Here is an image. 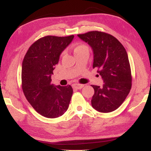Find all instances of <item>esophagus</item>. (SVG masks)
Here are the masks:
<instances>
[{
  "mask_svg": "<svg viewBox=\"0 0 151 151\" xmlns=\"http://www.w3.org/2000/svg\"><path fill=\"white\" fill-rule=\"evenodd\" d=\"M73 86V88L74 89H80L81 88H83L84 87V85H83V84H73L72 85Z\"/></svg>",
  "mask_w": 151,
  "mask_h": 151,
  "instance_id": "esophagus-1",
  "label": "esophagus"
}]
</instances>
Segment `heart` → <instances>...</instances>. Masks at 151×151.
<instances>
[{
	"label": "heart",
	"instance_id": "obj_1",
	"mask_svg": "<svg viewBox=\"0 0 151 151\" xmlns=\"http://www.w3.org/2000/svg\"><path fill=\"white\" fill-rule=\"evenodd\" d=\"M85 49H88V47H87L86 45L78 44V45H77V46H76L75 47H74V49H73L74 54H76V53H77L78 52L81 51V50H85Z\"/></svg>",
	"mask_w": 151,
	"mask_h": 151
}]
</instances>
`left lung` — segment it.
Instances as JSON below:
<instances>
[{
    "label": "left lung",
    "mask_w": 151,
    "mask_h": 151,
    "mask_svg": "<svg viewBox=\"0 0 151 151\" xmlns=\"http://www.w3.org/2000/svg\"><path fill=\"white\" fill-rule=\"evenodd\" d=\"M78 36L91 46L93 68L98 69L104 84L94 89L91 105L97 111H113L125 101L131 88V71L127 53L118 40L103 32L91 31Z\"/></svg>",
    "instance_id": "obj_1"
}]
</instances>
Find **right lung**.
I'll list each match as a JSON object with an SVG mask.
<instances>
[{"label": "right lung", "instance_id": "right-lung-1", "mask_svg": "<svg viewBox=\"0 0 151 151\" xmlns=\"http://www.w3.org/2000/svg\"><path fill=\"white\" fill-rule=\"evenodd\" d=\"M73 38V35L44 36L31 45L24 58V94L34 109L45 117L57 118L68 109L72 88L71 86L54 85L51 82V76L61 54Z\"/></svg>", "mask_w": 151, "mask_h": 151}]
</instances>
